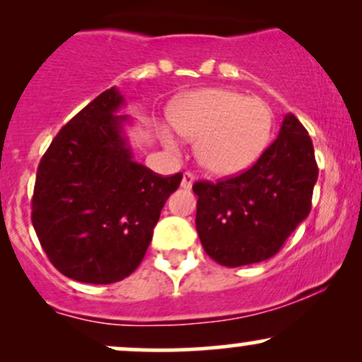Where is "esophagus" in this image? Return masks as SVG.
I'll list each match as a JSON object with an SVG mask.
<instances>
[{
  "label": "esophagus",
  "instance_id": "34e87169",
  "mask_svg": "<svg viewBox=\"0 0 362 362\" xmlns=\"http://www.w3.org/2000/svg\"><path fill=\"white\" fill-rule=\"evenodd\" d=\"M194 182H195V175H194V173L185 172L184 177H182V189H185V190L192 189Z\"/></svg>",
  "mask_w": 362,
  "mask_h": 362
}]
</instances>
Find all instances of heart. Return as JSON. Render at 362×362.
<instances>
[{
    "mask_svg": "<svg viewBox=\"0 0 362 362\" xmlns=\"http://www.w3.org/2000/svg\"><path fill=\"white\" fill-rule=\"evenodd\" d=\"M168 119L178 134L197 139L199 161L218 175L252 167L267 148L274 127L267 102L228 88L190 91L170 107ZM165 141L175 144L170 132Z\"/></svg>",
    "mask_w": 362,
    "mask_h": 362,
    "instance_id": "obj_1",
    "label": "heart"
}]
</instances>
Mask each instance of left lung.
Wrapping results in <instances>:
<instances>
[{"mask_svg": "<svg viewBox=\"0 0 362 362\" xmlns=\"http://www.w3.org/2000/svg\"><path fill=\"white\" fill-rule=\"evenodd\" d=\"M317 178L308 131L288 114L252 168L216 184H194L195 228L207 255L226 267L271 259L308 218Z\"/></svg>", "mask_w": 362, "mask_h": 362, "instance_id": "8db88e82", "label": "left lung"}]
</instances>
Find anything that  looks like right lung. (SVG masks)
Wrapping results in <instances>:
<instances>
[{
    "label": "right lung",
    "mask_w": 362,
    "mask_h": 362,
    "mask_svg": "<svg viewBox=\"0 0 362 362\" xmlns=\"http://www.w3.org/2000/svg\"><path fill=\"white\" fill-rule=\"evenodd\" d=\"M112 86L57 132L37 168L32 224L54 267L88 284H112L138 269L182 173L138 163L124 134L129 115Z\"/></svg>",
    "instance_id": "1"
}]
</instances>
